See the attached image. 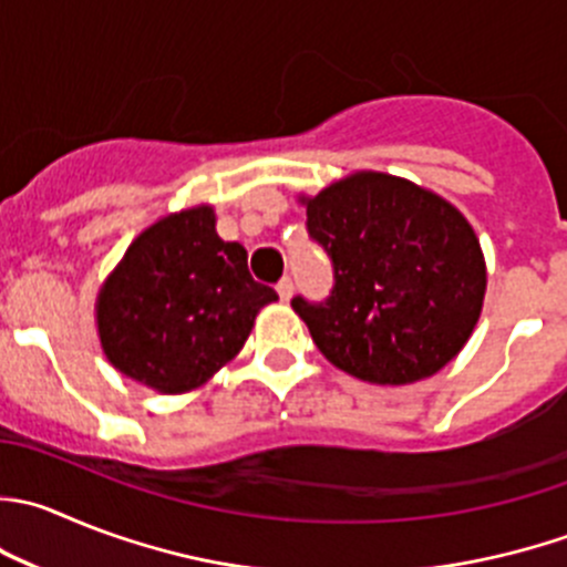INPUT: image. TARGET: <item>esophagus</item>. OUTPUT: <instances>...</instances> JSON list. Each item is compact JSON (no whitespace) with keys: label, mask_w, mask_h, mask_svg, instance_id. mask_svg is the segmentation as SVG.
Segmentation results:
<instances>
[{"label":"esophagus","mask_w":567,"mask_h":567,"mask_svg":"<svg viewBox=\"0 0 567 567\" xmlns=\"http://www.w3.org/2000/svg\"><path fill=\"white\" fill-rule=\"evenodd\" d=\"M277 293L282 296L285 301H288L290 296H293V279H290V277H282V279H279V282H277Z\"/></svg>","instance_id":"1"}]
</instances>
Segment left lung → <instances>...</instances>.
Returning <instances> with one entry per match:
<instances>
[{"instance_id":"obj_1","label":"left lung","mask_w":567,"mask_h":567,"mask_svg":"<svg viewBox=\"0 0 567 567\" xmlns=\"http://www.w3.org/2000/svg\"><path fill=\"white\" fill-rule=\"evenodd\" d=\"M307 233L332 260L323 301L296 296L332 365L362 382L410 384L468 343L487 288L485 257L463 213L432 190L357 172L305 199Z\"/></svg>"}]
</instances>
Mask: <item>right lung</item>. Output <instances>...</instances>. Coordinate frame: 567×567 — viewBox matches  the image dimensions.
Instances as JSON below:
<instances>
[{"mask_svg": "<svg viewBox=\"0 0 567 567\" xmlns=\"http://www.w3.org/2000/svg\"><path fill=\"white\" fill-rule=\"evenodd\" d=\"M277 299L251 279L244 246L218 238L213 207H190L132 240L99 290V340L124 377L188 393L244 349Z\"/></svg>", "mask_w": 567, "mask_h": 567, "instance_id": "add662e5", "label": "right lung"}]
</instances>
